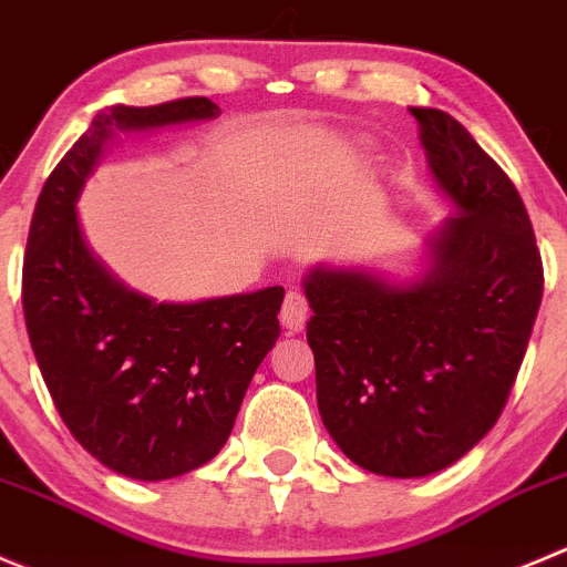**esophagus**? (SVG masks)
<instances>
[{"label":"esophagus","instance_id":"34e87169","mask_svg":"<svg viewBox=\"0 0 567 567\" xmlns=\"http://www.w3.org/2000/svg\"><path fill=\"white\" fill-rule=\"evenodd\" d=\"M307 312H310V305H307L305 293H299V290H288V296H285L282 301V312H279L282 327L290 329V332H301L307 323Z\"/></svg>","mask_w":567,"mask_h":567}]
</instances>
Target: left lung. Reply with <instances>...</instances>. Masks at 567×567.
<instances>
[{
	"label": "left lung",
	"instance_id": "1",
	"mask_svg": "<svg viewBox=\"0 0 567 567\" xmlns=\"http://www.w3.org/2000/svg\"><path fill=\"white\" fill-rule=\"evenodd\" d=\"M432 179L457 216L410 282L368 268L305 277L321 421L360 468L417 480L457 463L502 415L543 299L529 213L471 132L410 107Z\"/></svg>",
	"mask_w": 567,
	"mask_h": 567
}]
</instances>
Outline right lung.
I'll use <instances>...</instances> for the list:
<instances>
[{
  "label": "right lung",
  "instance_id": "add662e5",
  "mask_svg": "<svg viewBox=\"0 0 567 567\" xmlns=\"http://www.w3.org/2000/svg\"><path fill=\"white\" fill-rule=\"evenodd\" d=\"M205 96L102 110L38 196L21 274L27 334L60 417L82 449L130 480L161 482L210 463L279 338L285 288L155 301L93 257L76 199L115 132L207 121Z\"/></svg>",
  "mask_w": 567,
  "mask_h": 567
}]
</instances>
